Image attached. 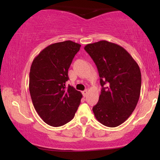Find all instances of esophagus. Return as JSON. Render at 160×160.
I'll return each instance as SVG.
<instances>
[{
  "label": "esophagus",
  "mask_w": 160,
  "mask_h": 160,
  "mask_svg": "<svg viewBox=\"0 0 160 160\" xmlns=\"http://www.w3.org/2000/svg\"><path fill=\"white\" fill-rule=\"evenodd\" d=\"M82 93H83V95H84V96H87V93H88V91L87 90H84V91H83L82 92Z\"/></svg>",
  "instance_id": "obj_1"
}]
</instances>
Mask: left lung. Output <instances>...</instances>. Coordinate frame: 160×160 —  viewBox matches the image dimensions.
<instances>
[{
	"mask_svg": "<svg viewBox=\"0 0 160 160\" xmlns=\"http://www.w3.org/2000/svg\"><path fill=\"white\" fill-rule=\"evenodd\" d=\"M84 49L98 68L102 87L98 102L92 108L96 119L109 128L119 126L130 117L138 102V65L123 47L107 41L89 43Z\"/></svg>",
	"mask_w": 160,
	"mask_h": 160,
	"instance_id": "obj_1",
	"label": "left lung"
}]
</instances>
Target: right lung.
I'll return each mask as SVG.
<instances>
[{"label":"right lung","mask_w":160,"mask_h":160,"mask_svg":"<svg viewBox=\"0 0 160 160\" xmlns=\"http://www.w3.org/2000/svg\"><path fill=\"white\" fill-rule=\"evenodd\" d=\"M81 45L72 41L54 43L44 48L32 61L29 90L32 104L43 121L60 127L71 121L82 94L66 87L68 72Z\"/></svg>","instance_id":"obj_1"}]
</instances>
